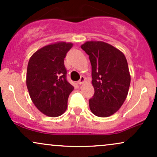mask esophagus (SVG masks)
Returning a JSON list of instances; mask_svg holds the SVG:
<instances>
[{"label": "esophagus", "instance_id": "1", "mask_svg": "<svg viewBox=\"0 0 157 157\" xmlns=\"http://www.w3.org/2000/svg\"><path fill=\"white\" fill-rule=\"evenodd\" d=\"M84 81H85V77L83 76H81L80 80L77 82V83H78L79 85H81L82 83V82H84Z\"/></svg>", "mask_w": 157, "mask_h": 157}]
</instances>
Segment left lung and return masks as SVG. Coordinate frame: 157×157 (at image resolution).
I'll list each match as a JSON object with an SVG mask.
<instances>
[{
  "label": "left lung",
  "mask_w": 157,
  "mask_h": 157,
  "mask_svg": "<svg viewBox=\"0 0 157 157\" xmlns=\"http://www.w3.org/2000/svg\"><path fill=\"white\" fill-rule=\"evenodd\" d=\"M89 56L94 94L89 108L100 117L111 116L120 109L128 93L131 76L125 55L102 41H88L81 46Z\"/></svg>",
  "instance_id": "obj_1"
}]
</instances>
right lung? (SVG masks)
<instances>
[{
  "mask_svg": "<svg viewBox=\"0 0 157 157\" xmlns=\"http://www.w3.org/2000/svg\"><path fill=\"white\" fill-rule=\"evenodd\" d=\"M72 46L66 42L48 45L34 53L29 61L27 89L37 109L46 116L59 117L67 109L74 87L66 79L64 58Z\"/></svg>",
  "mask_w": 157,
  "mask_h": 157,
  "instance_id": "obj_1",
  "label": "right lung"
}]
</instances>
